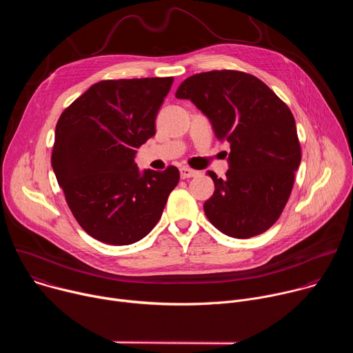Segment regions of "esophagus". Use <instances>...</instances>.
I'll list each match as a JSON object with an SVG mask.
<instances>
[{
  "mask_svg": "<svg viewBox=\"0 0 353 353\" xmlns=\"http://www.w3.org/2000/svg\"><path fill=\"white\" fill-rule=\"evenodd\" d=\"M199 173L196 172V170H194V169H190V168H181L180 169V176H181V179H191V177H195V176H198Z\"/></svg>",
  "mask_w": 353,
  "mask_h": 353,
  "instance_id": "esophagus-1",
  "label": "esophagus"
}]
</instances>
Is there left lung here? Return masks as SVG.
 Masks as SVG:
<instances>
[{
    "mask_svg": "<svg viewBox=\"0 0 353 353\" xmlns=\"http://www.w3.org/2000/svg\"><path fill=\"white\" fill-rule=\"evenodd\" d=\"M176 97L191 100L216 138L230 143L226 179L208 172L215 183L204 204L210 222L236 239L268 230L288 203L301 159L290 109L261 79L234 70L195 74Z\"/></svg>",
    "mask_w": 353,
    "mask_h": 353,
    "instance_id": "8db88e82",
    "label": "left lung"
}]
</instances>
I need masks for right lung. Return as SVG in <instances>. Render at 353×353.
Returning <instances> with one entry per match:
<instances>
[{
  "label": "right lung",
  "mask_w": 353,
  "mask_h": 353,
  "mask_svg": "<svg viewBox=\"0 0 353 353\" xmlns=\"http://www.w3.org/2000/svg\"><path fill=\"white\" fill-rule=\"evenodd\" d=\"M173 77L106 79L61 113L52 166L79 226L93 239L127 245L162 216L179 169L139 173L137 148L155 135V119Z\"/></svg>",
  "instance_id": "add662e5"
}]
</instances>
